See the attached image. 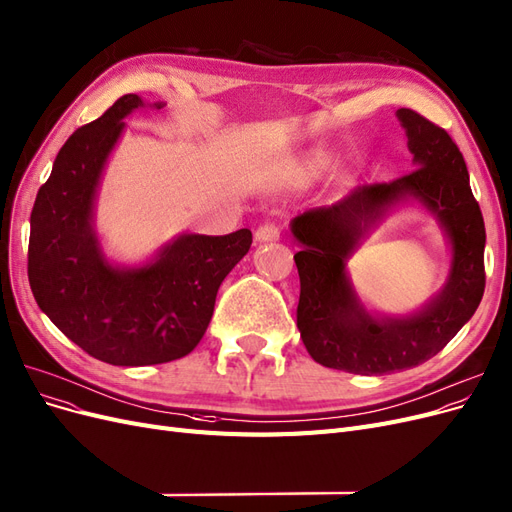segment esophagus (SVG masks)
I'll list each match as a JSON object with an SVG mask.
<instances>
[{
	"instance_id": "esophagus-1",
	"label": "esophagus",
	"mask_w": 512,
	"mask_h": 512,
	"mask_svg": "<svg viewBox=\"0 0 512 512\" xmlns=\"http://www.w3.org/2000/svg\"><path fill=\"white\" fill-rule=\"evenodd\" d=\"M254 241H256V243H273V241H279V228H277L275 224H262L260 228H256Z\"/></svg>"
}]
</instances>
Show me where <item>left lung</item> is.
<instances>
[{
    "instance_id": "obj_1",
    "label": "left lung",
    "mask_w": 512,
    "mask_h": 512,
    "mask_svg": "<svg viewBox=\"0 0 512 512\" xmlns=\"http://www.w3.org/2000/svg\"><path fill=\"white\" fill-rule=\"evenodd\" d=\"M396 116L415 169L392 182L358 186L290 222L301 245L294 254L301 339L315 362L354 375L396 373L430 360L474 315L485 290V224L460 148L421 114L400 108ZM402 202H419L435 216L452 248V267L446 286L424 308L379 316L359 301L346 262L369 228Z\"/></svg>"
}]
</instances>
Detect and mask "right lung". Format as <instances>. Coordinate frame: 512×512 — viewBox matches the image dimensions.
<instances>
[{"mask_svg": "<svg viewBox=\"0 0 512 512\" xmlns=\"http://www.w3.org/2000/svg\"><path fill=\"white\" fill-rule=\"evenodd\" d=\"M120 97L59 150L31 211L29 286L35 303L69 341L114 366H150L188 356L214 315L224 277L248 254L252 233H184L137 267L114 264L95 231L101 175L125 118L163 110Z\"/></svg>", "mask_w": 512, "mask_h": 512, "instance_id": "1", "label": "right lung"}]
</instances>
